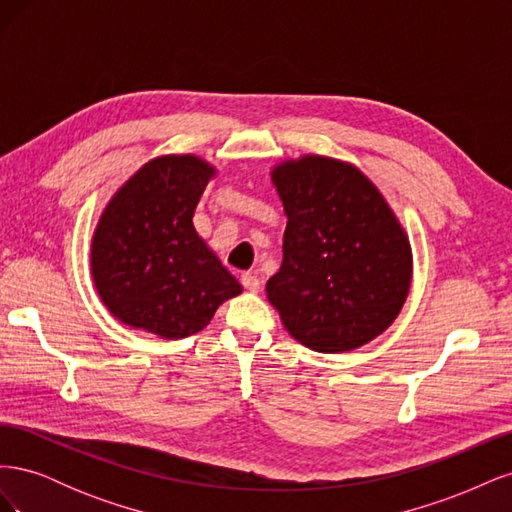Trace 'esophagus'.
<instances>
[{"label":"esophagus","mask_w":512,"mask_h":512,"mask_svg":"<svg viewBox=\"0 0 512 512\" xmlns=\"http://www.w3.org/2000/svg\"><path fill=\"white\" fill-rule=\"evenodd\" d=\"M241 284L250 292H258L260 290V277L256 273H243L241 275Z\"/></svg>","instance_id":"esophagus-1"}]
</instances>
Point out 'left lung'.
Listing matches in <instances>:
<instances>
[{"label": "left lung", "instance_id": "1", "mask_svg": "<svg viewBox=\"0 0 512 512\" xmlns=\"http://www.w3.org/2000/svg\"><path fill=\"white\" fill-rule=\"evenodd\" d=\"M271 181L288 222L267 297L286 331L329 354L371 342L412 282V247L393 209L359 168L333 158L282 162Z\"/></svg>", "mask_w": 512, "mask_h": 512}]
</instances>
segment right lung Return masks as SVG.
I'll return each instance as SVG.
<instances>
[{
    "instance_id": "right-lung-1",
    "label": "right lung",
    "mask_w": 512,
    "mask_h": 512,
    "mask_svg": "<svg viewBox=\"0 0 512 512\" xmlns=\"http://www.w3.org/2000/svg\"><path fill=\"white\" fill-rule=\"evenodd\" d=\"M213 175L190 153L153 158L104 207L91 239V275L108 312L128 327L188 337L241 294L192 222Z\"/></svg>"
}]
</instances>
